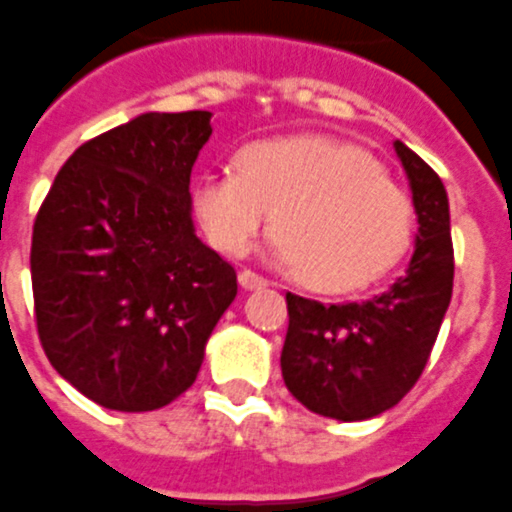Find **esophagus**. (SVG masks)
I'll use <instances>...</instances> for the list:
<instances>
[{
  "instance_id": "esophagus-1",
  "label": "esophagus",
  "mask_w": 512,
  "mask_h": 512,
  "mask_svg": "<svg viewBox=\"0 0 512 512\" xmlns=\"http://www.w3.org/2000/svg\"><path fill=\"white\" fill-rule=\"evenodd\" d=\"M240 286L242 289H264V286H267V278H261V275H256L253 270H242Z\"/></svg>"
}]
</instances>
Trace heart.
<instances>
[{
  "label": "heart",
  "instance_id": "b5f03b06",
  "mask_svg": "<svg viewBox=\"0 0 512 512\" xmlns=\"http://www.w3.org/2000/svg\"><path fill=\"white\" fill-rule=\"evenodd\" d=\"M193 207L229 256L251 251L278 212V256L324 292L368 286L401 259L412 237L404 190L363 149L324 136L253 144L240 169L201 174Z\"/></svg>",
  "mask_w": 512,
  "mask_h": 512
}]
</instances>
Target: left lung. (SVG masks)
<instances>
[{"label":"left lung","mask_w":512,"mask_h":512,"mask_svg":"<svg viewBox=\"0 0 512 512\" xmlns=\"http://www.w3.org/2000/svg\"><path fill=\"white\" fill-rule=\"evenodd\" d=\"M393 147L409 177L420 223L404 275L365 302L324 305L286 294L283 382L305 409L343 423L387 412L412 390L453 297L447 190L404 141Z\"/></svg>","instance_id":"1"}]
</instances>
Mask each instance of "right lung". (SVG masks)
Listing matches in <instances>:
<instances>
[{
    "instance_id": "obj_1",
    "label": "right lung",
    "mask_w": 512,
    "mask_h": 512,
    "mask_svg": "<svg viewBox=\"0 0 512 512\" xmlns=\"http://www.w3.org/2000/svg\"><path fill=\"white\" fill-rule=\"evenodd\" d=\"M210 111H149L67 158L32 231L37 335L62 379L117 412L171 404L237 297L196 237L190 171Z\"/></svg>"
}]
</instances>
